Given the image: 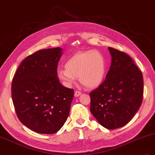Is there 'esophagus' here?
<instances>
[{
	"label": "esophagus",
	"instance_id": "1",
	"mask_svg": "<svg viewBox=\"0 0 155 155\" xmlns=\"http://www.w3.org/2000/svg\"><path fill=\"white\" fill-rule=\"evenodd\" d=\"M81 94V92L80 91H75V93H74L75 97H78L79 96H80Z\"/></svg>",
	"mask_w": 155,
	"mask_h": 155
}]
</instances>
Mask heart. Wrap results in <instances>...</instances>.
<instances>
[{
    "mask_svg": "<svg viewBox=\"0 0 155 155\" xmlns=\"http://www.w3.org/2000/svg\"><path fill=\"white\" fill-rule=\"evenodd\" d=\"M59 69L58 77L65 86L71 87L79 78L80 83L87 88L100 85L106 72V60L97 50H88L74 55Z\"/></svg>",
    "mask_w": 155,
    "mask_h": 155,
    "instance_id": "heart-1",
    "label": "heart"
}]
</instances>
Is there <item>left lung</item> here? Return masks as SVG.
Masks as SVG:
<instances>
[{
  "mask_svg": "<svg viewBox=\"0 0 155 155\" xmlns=\"http://www.w3.org/2000/svg\"><path fill=\"white\" fill-rule=\"evenodd\" d=\"M111 65L105 79L90 93V109L103 127L116 129L128 124L142 105L143 80L129 55L109 47Z\"/></svg>",
  "mask_w": 155,
  "mask_h": 155,
  "instance_id": "8db88e82",
  "label": "left lung"
}]
</instances>
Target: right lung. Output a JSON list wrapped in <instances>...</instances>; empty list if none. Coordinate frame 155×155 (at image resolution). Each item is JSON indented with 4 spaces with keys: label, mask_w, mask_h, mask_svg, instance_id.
<instances>
[{
    "label": "right lung",
    "mask_w": 155,
    "mask_h": 155,
    "mask_svg": "<svg viewBox=\"0 0 155 155\" xmlns=\"http://www.w3.org/2000/svg\"><path fill=\"white\" fill-rule=\"evenodd\" d=\"M62 50L35 51L22 61L13 78L12 96L18 118L37 133H57L70 113L74 92L60 83L57 72Z\"/></svg>",
    "instance_id": "obj_1"
}]
</instances>
